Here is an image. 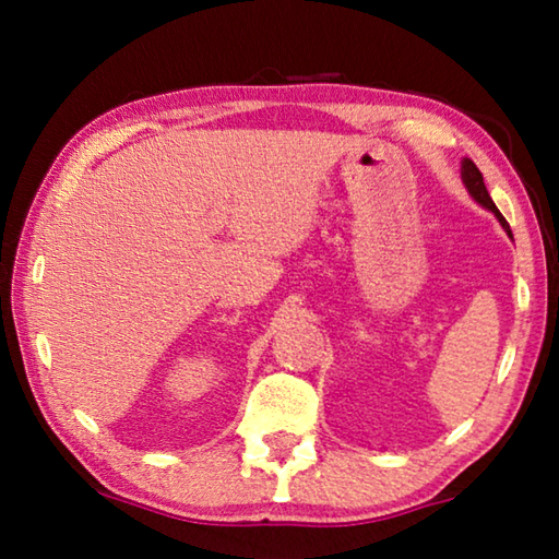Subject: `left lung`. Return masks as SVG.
Wrapping results in <instances>:
<instances>
[{
	"mask_svg": "<svg viewBox=\"0 0 559 559\" xmlns=\"http://www.w3.org/2000/svg\"><path fill=\"white\" fill-rule=\"evenodd\" d=\"M461 179H463V187H466L468 194L473 197V202H478L480 206H484V210L493 212V216L500 222V226H503L506 234L510 236V239H513V231H510V226H508V222L503 219V214L498 212V206L493 204V200H490L488 189H486V185H484V175H480V169H478L476 165H473L468 157L461 159Z\"/></svg>",
	"mask_w": 559,
	"mask_h": 559,
	"instance_id": "1",
	"label": "left lung"
}]
</instances>
